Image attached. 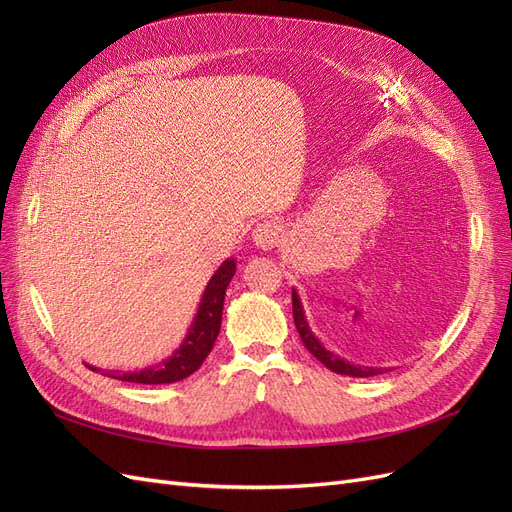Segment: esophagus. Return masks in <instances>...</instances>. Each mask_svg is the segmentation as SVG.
Wrapping results in <instances>:
<instances>
[{
	"label": "esophagus",
	"mask_w": 512,
	"mask_h": 512,
	"mask_svg": "<svg viewBox=\"0 0 512 512\" xmlns=\"http://www.w3.org/2000/svg\"><path fill=\"white\" fill-rule=\"evenodd\" d=\"M254 243L260 247V250H273V247H277L282 243V237H284V230L282 226L273 222V220H267L262 222L254 228Z\"/></svg>",
	"instance_id": "34e87169"
}]
</instances>
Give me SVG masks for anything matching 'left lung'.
<instances>
[{
  "instance_id": "8db88e82",
  "label": "left lung",
  "mask_w": 512,
  "mask_h": 512,
  "mask_svg": "<svg viewBox=\"0 0 512 512\" xmlns=\"http://www.w3.org/2000/svg\"><path fill=\"white\" fill-rule=\"evenodd\" d=\"M292 316H294V324H297V331L303 339L305 348L312 352L316 359L335 374H342V376H352V378H369V376H380L384 371H391L386 367H367V365H352L350 361L342 359V356H337L335 352L327 350L322 346L320 339L314 335V331L309 329V322L305 316V309L303 303L299 299V292L292 288Z\"/></svg>"
}]
</instances>
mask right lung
I'll list each match as a JSON object with an SVG mask.
<instances>
[{
	"mask_svg": "<svg viewBox=\"0 0 512 512\" xmlns=\"http://www.w3.org/2000/svg\"><path fill=\"white\" fill-rule=\"evenodd\" d=\"M235 271H237L235 258H226L220 265V269L211 275L209 284L205 286L203 299L198 303V312L188 329V335L183 337L181 346L162 363L136 369V371H119V369L106 371L94 365H87V367L91 371H102V374L108 378L134 382V384H170V382H179L183 378L192 376L194 371L203 365V361L207 359L215 344V339H218V333L222 327L226 288Z\"/></svg>",
	"mask_w": 512,
	"mask_h": 512,
	"instance_id": "1",
	"label": "right lung"
}]
</instances>
